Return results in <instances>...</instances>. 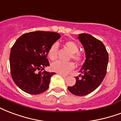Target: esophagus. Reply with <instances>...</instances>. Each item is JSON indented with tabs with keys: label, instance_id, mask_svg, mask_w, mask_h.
Segmentation results:
<instances>
[{
	"label": "esophagus",
	"instance_id": "34e87169",
	"mask_svg": "<svg viewBox=\"0 0 121 121\" xmlns=\"http://www.w3.org/2000/svg\"><path fill=\"white\" fill-rule=\"evenodd\" d=\"M57 74H60V76H62V77H64V78H66V77H68V76H67V75H65V74H61V73H57Z\"/></svg>",
	"mask_w": 121,
	"mask_h": 121
}]
</instances>
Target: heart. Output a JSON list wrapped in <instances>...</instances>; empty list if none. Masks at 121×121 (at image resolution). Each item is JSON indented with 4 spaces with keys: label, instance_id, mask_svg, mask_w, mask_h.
Masks as SVG:
<instances>
[{
    "label": "heart",
    "instance_id": "b5f03b06",
    "mask_svg": "<svg viewBox=\"0 0 121 121\" xmlns=\"http://www.w3.org/2000/svg\"><path fill=\"white\" fill-rule=\"evenodd\" d=\"M64 47L67 49L69 52L71 53L69 59H72L75 62H80L82 59V55L78 52L79 47L78 44L73 41H67L64 43ZM57 52H58V45L57 43L53 44L48 51V56L51 60H55L57 59ZM51 69L55 72L67 74L71 71H72L74 68V64L69 62H62L61 61H56L53 62L50 66Z\"/></svg>",
    "mask_w": 121,
    "mask_h": 121
}]
</instances>
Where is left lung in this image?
Segmentation results:
<instances>
[{"mask_svg": "<svg viewBox=\"0 0 121 121\" xmlns=\"http://www.w3.org/2000/svg\"><path fill=\"white\" fill-rule=\"evenodd\" d=\"M79 41L83 45L85 52V60L75 77L76 83L68 87V90L74 95H87L100 85L107 73L108 53L101 41L88 34H78Z\"/></svg>", "mask_w": 121, "mask_h": 121, "instance_id": "obj_1", "label": "left lung"}]
</instances>
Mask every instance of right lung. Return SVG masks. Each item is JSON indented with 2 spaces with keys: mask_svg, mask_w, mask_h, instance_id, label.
<instances>
[{
  "mask_svg": "<svg viewBox=\"0 0 121 121\" xmlns=\"http://www.w3.org/2000/svg\"><path fill=\"white\" fill-rule=\"evenodd\" d=\"M60 38L57 32L34 31L23 34L14 43L10 52L11 74L23 91L34 95L48 89L55 73L44 68L50 66L47 59L50 47Z\"/></svg>",
  "mask_w": 121,
  "mask_h": 121,
  "instance_id": "add662e5",
  "label": "right lung"
}]
</instances>
